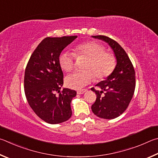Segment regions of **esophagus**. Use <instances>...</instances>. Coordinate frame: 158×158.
Masks as SVG:
<instances>
[{
	"label": "esophagus",
	"instance_id": "obj_1",
	"mask_svg": "<svg viewBox=\"0 0 158 158\" xmlns=\"http://www.w3.org/2000/svg\"><path fill=\"white\" fill-rule=\"evenodd\" d=\"M87 92V89H80V90H77V94H84L85 92Z\"/></svg>",
	"mask_w": 158,
	"mask_h": 158
}]
</instances>
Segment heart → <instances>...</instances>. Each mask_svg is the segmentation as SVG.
I'll use <instances>...</instances> for the list:
<instances>
[{"label": "heart", "mask_w": 158, "mask_h": 158, "mask_svg": "<svg viewBox=\"0 0 158 158\" xmlns=\"http://www.w3.org/2000/svg\"><path fill=\"white\" fill-rule=\"evenodd\" d=\"M73 52L64 51L60 54L59 63L64 71H71L75 67L76 57H87L84 70L76 71L65 78V83L72 89H81L92 82L94 76L97 80L108 77L114 70L117 60L114 55L106 51V48L95 41L80 44L73 48Z\"/></svg>", "instance_id": "obj_1"}]
</instances>
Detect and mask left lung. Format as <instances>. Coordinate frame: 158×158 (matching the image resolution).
Returning <instances> with one entry per match:
<instances>
[{
  "instance_id": "left-lung-1",
  "label": "left lung",
  "mask_w": 158,
  "mask_h": 158,
  "mask_svg": "<svg viewBox=\"0 0 158 158\" xmlns=\"http://www.w3.org/2000/svg\"><path fill=\"white\" fill-rule=\"evenodd\" d=\"M92 37L108 44L117 59L112 73L96 85L101 91L91 89L96 94V100L92 106L94 114L102 118L112 119L123 114L132 98L135 89V69L126 51L117 41L103 35Z\"/></svg>"
}]
</instances>
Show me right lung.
<instances>
[{
    "label": "right lung",
    "mask_w": 158,
    "mask_h": 158,
    "mask_svg": "<svg viewBox=\"0 0 158 158\" xmlns=\"http://www.w3.org/2000/svg\"><path fill=\"white\" fill-rule=\"evenodd\" d=\"M77 36L46 37L32 52L24 76V91L33 111L45 122H64L72 115L71 102L76 92L62 87L63 72L59 57Z\"/></svg>",
    "instance_id": "1"
}]
</instances>
